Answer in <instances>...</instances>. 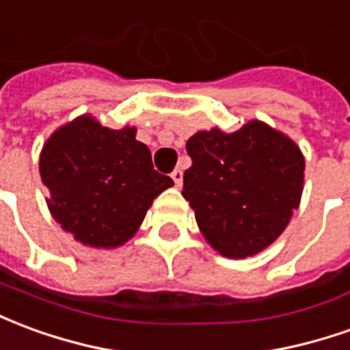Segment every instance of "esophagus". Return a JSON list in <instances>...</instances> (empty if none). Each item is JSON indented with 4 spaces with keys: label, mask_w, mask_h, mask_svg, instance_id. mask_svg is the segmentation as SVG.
Returning <instances> with one entry per match:
<instances>
[{
    "label": "esophagus",
    "mask_w": 350,
    "mask_h": 350,
    "mask_svg": "<svg viewBox=\"0 0 350 350\" xmlns=\"http://www.w3.org/2000/svg\"><path fill=\"white\" fill-rule=\"evenodd\" d=\"M171 179L175 180V187H180V185H183V170L177 167V170L171 173Z\"/></svg>",
    "instance_id": "esophagus-1"
}]
</instances>
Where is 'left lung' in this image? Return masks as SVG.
<instances>
[{"instance_id": "8db88e82", "label": "left lung", "mask_w": 350, "mask_h": 350, "mask_svg": "<svg viewBox=\"0 0 350 350\" xmlns=\"http://www.w3.org/2000/svg\"><path fill=\"white\" fill-rule=\"evenodd\" d=\"M183 196L200 232L226 258L254 256L284 232L304 192L306 160L286 133L262 120L196 131Z\"/></svg>"}]
</instances>
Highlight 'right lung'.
<instances>
[{
	"instance_id": "add662e5",
	"label": "right lung",
	"mask_w": 350,
	"mask_h": 350,
	"mask_svg": "<svg viewBox=\"0 0 350 350\" xmlns=\"http://www.w3.org/2000/svg\"><path fill=\"white\" fill-rule=\"evenodd\" d=\"M137 128L111 130L92 115L64 124L44 141L39 173L52 219L92 249H116L139 230L154 198L173 187L152 167Z\"/></svg>"
}]
</instances>
